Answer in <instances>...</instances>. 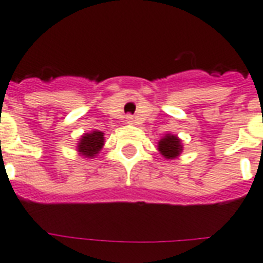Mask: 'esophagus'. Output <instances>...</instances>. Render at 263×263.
Instances as JSON below:
<instances>
[{"label": "esophagus", "mask_w": 263, "mask_h": 263, "mask_svg": "<svg viewBox=\"0 0 263 263\" xmlns=\"http://www.w3.org/2000/svg\"><path fill=\"white\" fill-rule=\"evenodd\" d=\"M125 121H127L128 124H132V123H134V116H132V115H127V116H125Z\"/></svg>", "instance_id": "obj_1"}]
</instances>
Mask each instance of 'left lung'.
Segmentation results:
<instances>
[{"instance_id":"8db88e82","label":"left lung","mask_w":263,"mask_h":263,"mask_svg":"<svg viewBox=\"0 0 263 263\" xmlns=\"http://www.w3.org/2000/svg\"><path fill=\"white\" fill-rule=\"evenodd\" d=\"M159 151L167 159L176 158L182 152L180 140L174 135H165V138H163L159 142Z\"/></svg>"}]
</instances>
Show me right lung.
<instances>
[{"instance_id":"right-lung-1","label":"right lung","mask_w":263,"mask_h":263,"mask_svg":"<svg viewBox=\"0 0 263 263\" xmlns=\"http://www.w3.org/2000/svg\"><path fill=\"white\" fill-rule=\"evenodd\" d=\"M104 145V135L100 131H93L90 134H85L79 143V152L83 156L92 158L98 154Z\"/></svg>"}]
</instances>
